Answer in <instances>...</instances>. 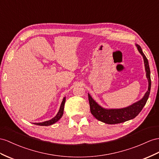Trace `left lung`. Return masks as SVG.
I'll return each mask as SVG.
<instances>
[{
  "label": "left lung",
  "instance_id": "obj_1",
  "mask_svg": "<svg viewBox=\"0 0 159 159\" xmlns=\"http://www.w3.org/2000/svg\"><path fill=\"white\" fill-rule=\"evenodd\" d=\"M138 52L143 57L144 67L146 70V76L148 79V91L146 92L142 98L136 101V103L132 104L129 106L120 109H107L101 107L96 101L92 98L91 95L88 93L89 105H90L91 113L97 120L107 124H120L134 119L136 117L143 109L146 103L150 92L151 88V80H150V70L148 64V59L144 54L141 47L139 45L136 44Z\"/></svg>",
  "mask_w": 159,
  "mask_h": 159
}]
</instances>
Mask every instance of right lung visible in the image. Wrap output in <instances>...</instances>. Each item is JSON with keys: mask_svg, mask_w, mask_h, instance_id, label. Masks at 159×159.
<instances>
[{"mask_svg": "<svg viewBox=\"0 0 159 159\" xmlns=\"http://www.w3.org/2000/svg\"><path fill=\"white\" fill-rule=\"evenodd\" d=\"M65 101H66V97H64L63 100L62 101V103L60 105V107L59 111L57 113L56 116L55 117H53L52 119L48 120V121H43V122H39V123H34L35 125H43V126H48V125H50L54 124L56 122L58 121L62 116H63V113H64V103H65Z\"/></svg>", "mask_w": 159, "mask_h": 159, "instance_id": "1", "label": "right lung"}]
</instances>
